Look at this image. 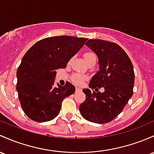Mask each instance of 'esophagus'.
<instances>
[{"instance_id": "esophagus-1", "label": "esophagus", "mask_w": 154, "mask_h": 154, "mask_svg": "<svg viewBox=\"0 0 154 154\" xmlns=\"http://www.w3.org/2000/svg\"><path fill=\"white\" fill-rule=\"evenodd\" d=\"M81 89L79 88H76V92H78V91H80Z\"/></svg>"}]
</instances>
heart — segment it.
<instances>
[{
  "label": "heart",
  "instance_id": "b5f03b06",
  "mask_svg": "<svg viewBox=\"0 0 154 154\" xmlns=\"http://www.w3.org/2000/svg\"><path fill=\"white\" fill-rule=\"evenodd\" d=\"M84 58L86 60V62H88V60H90L91 59L93 58H96V55L95 53L92 52H85L84 54ZM86 79V76L82 75L81 74H74L72 77V80L75 84L77 85H81V84L83 82V81Z\"/></svg>",
  "mask_w": 154,
  "mask_h": 154
}]
</instances>
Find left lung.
<instances>
[{"label":"left lung","mask_w":154,"mask_h":154,"mask_svg":"<svg viewBox=\"0 0 154 154\" xmlns=\"http://www.w3.org/2000/svg\"><path fill=\"white\" fill-rule=\"evenodd\" d=\"M85 45L96 54L99 64V71L91 78L89 88L103 87L104 91L83 89L86 98L80 111L87 121L106 124L122 112L133 95L134 68L126 52L114 42L90 39Z\"/></svg>","instance_id":"1"}]
</instances>
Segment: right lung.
<instances>
[{
  "instance_id": "add662e5",
  "label": "right lung",
  "mask_w": 154,
  "mask_h": 154,
  "mask_svg": "<svg viewBox=\"0 0 154 154\" xmlns=\"http://www.w3.org/2000/svg\"><path fill=\"white\" fill-rule=\"evenodd\" d=\"M88 38L61 36L45 38L33 45L17 72V91L24 112L30 119L46 122L60 112L62 102L75 92L67 82L54 85L56 69H64Z\"/></svg>"
}]
</instances>
